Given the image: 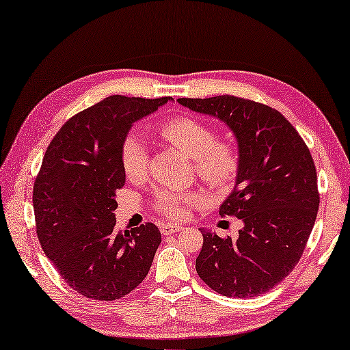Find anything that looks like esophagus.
Here are the masks:
<instances>
[{"label": "esophagus", "instance_id": "obj_1", "mask_svg": "<svg viewBox=\"0 0 350 350\" xmlns=\"http://www.w3.org/2000/svg\"><path fill=\"white\" fill-rule=\"evenodd\" d=\"M181 229H183V226L175 225V223H164V225L161 226V232H163V236H169V234L180 232Z\"/></svg>", "mask_w": 350, "mask_h": 350}]
</instances>
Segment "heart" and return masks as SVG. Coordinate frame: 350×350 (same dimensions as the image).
Wrapping results in <instances>:
<instances>
[{
  "mask_svg": "<svg viewBox=\"0 0 350 350\" xmlns=\"http://www.w3.org/2000/svg\"><path fill=\"white\" fill-rule=\"evenodd\" d=\"M161 135L193 161V169L213 187H223L234 178L239 158L232 144L215 139L214 130L198 119L180 116L161 125ZM121 165L129 180L144 178L148 169V148L137 133H130L121 146ZM203 202L197 191H176L164 187L157 192V208L172 219L186 215L189 206Z\"/></svg>",
  "mask_w": 350,
  "mask_h": 350,
  "instance_id": "1",
  "label": "heart"
}]
</instances>
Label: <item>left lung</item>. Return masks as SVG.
I'll list each match as a JSON object with an SVG mask.
<instances>
[{"instance_id":"left-lung-1","label":"left lung","mask_w":350,"mask_h":350,"mask_svg":"<svg viewBox=\"0 0 350 350\" xmlns=\"http://www.w3.org/2000/svg\"><path fill=\"white\" fill-rule=\"evenodd\" d=\"M219 119L236 136V186L220 215L242 219L237 239L202 228L197 273L223 296L254 297L278 285L299 262L317 220V169L306 142L278 110L236 96L176 100Z\"/></svg>"}]
</instances>
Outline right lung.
<instances>
[{
	"label": "right lung",
	"mask_w": 350,
	"mask_h": 350,
	"mask_svg": "<svg viewBox=\"0 0 350 350\" xmlns=\"http://www.w3.org/2000/svg\"><path fill=\"white\" fill-rule=\"evenodd\" d=\"M167 100L105 97L66 121L46 148L32 196L37 237L65 282L91 299L135 290L161 243L153 223L119 231L114 209L125 183L122 141Z\"/></svg>",
	"instance_id": "add662e5"
}]
</instances>
